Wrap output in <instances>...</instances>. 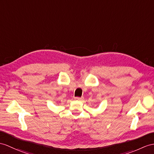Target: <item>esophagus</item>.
<instances>
[{
	"mask_svg": "<svg viewBox=\"0 0 154 154\" xmlns=\"http://www.w3.org/2000/svg\"><path fill=\"white\" fill-rule=\"evenodd\" d=\"M83 99V98H82V97H75V100H82Z\"/></svg>",
	"mask_w": 154,
	"mask_h": 154,
	"instance_id": "1",
	"label": "esophagus"
}]
</instances>
